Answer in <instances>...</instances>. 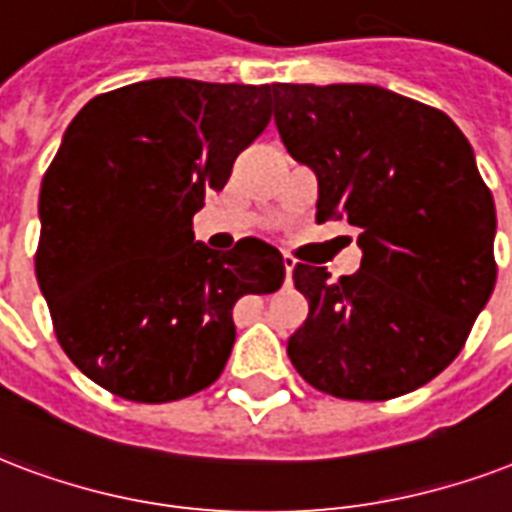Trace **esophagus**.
I'll return each instance as SVG.
<instances>
[{"instance_id":"esophagus-1","label":"esophagus","mask_w":512,"mask_h":512,"mask_svg":"<svg viewBox=\"0 0 512 512\" xmlns=\"http://www.w3.org/2000/svg\"><path fill=\"white\" fill-rule=\"evenodd\" d=\"M293 267H296V259L293 256H288V253H283V269H285V283H291V272Z\"/></svg>"}]
</instances>
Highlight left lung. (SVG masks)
<instances>
[{
	"label": "left lung",
	"instance_id": "1",
	"mask_svg": "<svg viewBox=\"0 0 512 512\" xmlns=\"http://www.w3.org/2000/svg\"><path fill=\"white\" fill-rule=\"evenodd\" d=\"M277 133L318 178V221L358 229L360 269L296 264L310 315L288 358L318 390L406 395L438 376L489 301L497 213L451 117L379 85H272Z\"/></svg>",
	"mask_w": 512,
	"mask_h": 512
}]
</instances>
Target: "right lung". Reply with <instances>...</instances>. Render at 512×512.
<instances>
[{
  "mask_svg": "<svg viewBox=\"0 0 512 512\" xmlns=\"http://www.w3.org/2000/svg\"><path fill=\"white\" fill-rule=\"evenodd\" d=\"M269 85L160 77L87 101L39 192L37 280L55 336L95 384L168 403L219 379L232 307L272 293L283 256L256 237L232 251L192 219L272 120Z\"/></svg>",
  "mask_w": 512,
  "mask_h": 512,
  "instance_id": "add662e5",
  "label": "right lung"
}]
</instances>
